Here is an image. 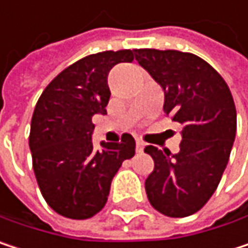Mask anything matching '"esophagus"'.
Segmentation results:
<instances>
[{
  "label": "esophagus",
  "instance_id": "esophagus-1",
  "mask_svg": "<svg viewBox=\"0 0 248 248\" xmlns=\"http://www.w3.org/2000/svg\"><path fill=\"white\" fill-rule=\"evenodd\" d=\"M145 149V143L142 140H136V152H143Z\"/></svg>",
  "mask_w": 248,
  "mask_h": 248
}]
</instances>
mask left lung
<instances>
[{"label": "left lung", "instance_id": "8db88e82", "mask_svg": "<svg viewBox=\"0 0 248 248\" xmlns=\"http://www.w3.org/2000/svg\"><path fill=\"white\" fill-rule=\"evenodd\" d=\"M138 63L164 90V109L184 126L178 154L145 148L155 162L145 181L151 205L168 217L201 210L217 189L235 139L231 92L207 62L176 50H133Z\"/></svg>", "mask_w": 248, "mask_h": 248}]
</instances>
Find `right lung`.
Returning a JSON list of instances; mask_svg holds the SVG:
<instances>
[{"label": "right lung", "instance_id": "right-lung-1", "mask_svg": "<svg viewBox=\"0 0 248 248\" xmlns=\"http://www.w3.org/2000/svg\"><path fill=\"white\" fill-rule=\"evenodd\" d=\"M132 50L102 51L69 66L41 93L31 119L32 168L47 204L60 216L86 220L106 204L110 184L124 159L135 155V139L93 146L94 115H106L109 72L133 60Z\"/></svg>", "mask_w": 248, "mask_h": 248}]
</instances>
